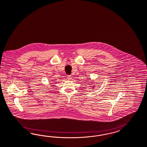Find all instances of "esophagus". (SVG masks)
Segmentation results:
<instances>
[{"mask_svg": "<svg viewBox=\"0 0 147 147\" xmlns=\"http://www.w3.org/2000/svg\"><path fill=\"white\" fill-rule=\"evenodd\" d=\"M71 78H72V76H67V79L68 80H71Z\"/></svg>", "mask_w": 147, "mask_h": 147, "instance_id": "1", "label": "esophagus"}]
</instances>
